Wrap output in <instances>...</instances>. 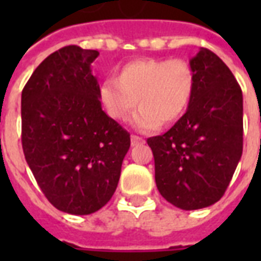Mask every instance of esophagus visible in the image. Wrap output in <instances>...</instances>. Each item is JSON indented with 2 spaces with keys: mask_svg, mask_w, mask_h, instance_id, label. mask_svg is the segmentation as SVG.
Instances as JSON below:
<instances>
[{
  "mask_svg": "<svg viewBox=\"0 0 261 261\" xmlns=\"http://www.w3.org/2000/svg\"><path fill=\"white\" fill-rule=\"evenodd\" d=\"M145 142L141 137H138V135H131V145L133 146H138V145H142V143Z\"/></svg>",
  "mask_w": 261,
  "mask_h": 261,
  "instance_id": "esophagus-1",
  "label": "esophagus"
}]
</instances>
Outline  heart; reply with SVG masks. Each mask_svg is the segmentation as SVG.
Returning <instances> with one entry per match:
<instances>
[{
  "label": "heart",
  "instance_id": "heart-1",
  "mask_svg": "<svg viewBox=\"0 0 261 261\" xmlns=\"http://www.w3.org/2000/svg\"><path fill=\"white\" fill-rule=\"evenodd\" d=\"M196 87V74L186 59L142 58L127 62L116 79L100 84L98 97L115 120H126L138 104L133 124L141 131L169 126L182 116Z\"/></svg>",
  "mask_w": 261,
  "mask_h": 261
}]
</instances>
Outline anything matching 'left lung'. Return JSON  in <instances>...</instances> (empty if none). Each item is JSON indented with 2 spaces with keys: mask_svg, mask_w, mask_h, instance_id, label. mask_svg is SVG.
<instances>
[{
  "mask_svg": "<svg viewBox=\"0 0 261 261\" xmlns=\"http://www.w3.org/2000/svg\"><path fill=\"white\" fill-rule=\"evenodd\" d=\"M190 63L196 87L188 110L165 134L147 138L160 194L181 210L218 202L243 154V92L237 80L207 48Z\"/></svg>",
  "mask_w": 261,
  "mask_h": 261,
  "instance_id": "obj_1",
  "label": "left lung"
}]
</instances>
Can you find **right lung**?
<instances>
[{
	"label": "right lung",
	"instance_id": "1",
	"mask_svg": "<svg viewBox=\"0 0 261 261\" xmlns=\"http://www.w3.org/2000/svg\"><path fill=\"white\" fill-rule=\"evenodd\" d=\"M97 57L62 47L35 69L21 93L27 164L48 202L74 215L110 202L130 149V134L101 110L90 69Z\"/></svg>",
	"mask_w": 261,
	"mask_h": 261
}]
</instances>
